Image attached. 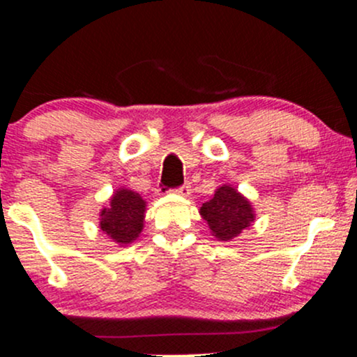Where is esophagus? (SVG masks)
Listing matches in <instances>:
<instances>
[{
    "label": "esophagus",
    "instance_id": "obj_1",
    "mask_svg": "<svg viewBox=\"0 0 357 357\" xmlns=\"http://www.w3.org/2000/svg\"><path fill=\"white\" fill-rule=\"evenodd\" d=\"M174 193L181 195V197H188V195L191 193V186H190V183H185V185H181V186L176 188Z\"/></svg>",
    "mask_w": 357,
    "mask_h": 357
}]
</instances>
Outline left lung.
I'll use <instances>...</instances> for the list:
<instances>
[{
    "instance_id": "obj_1",
    "label": "left lung",
    "mask_w": 357,
    "mask_h": 357,
    "mask_svg": "<svg viewBox=\"0 0 357 357\" xmlns=\"http://www.w3.org/2000/svg\"><path fill=\"white\" fill-rule=\"evenodd\" d=\"M208 222L210 230L218 241H230L237 237L254 220L250 203L230 186H220L210 202L203 203L199 210Z\"/></svg>"
}]
</instances>
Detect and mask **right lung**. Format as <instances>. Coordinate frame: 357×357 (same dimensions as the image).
Wrapping results in <instances>:
<instances>
[{
    "label": "right lung",
    "mask_w": 357,
    "mask_h": 357,
    "mask_svg": "<svg viewBox=\"0 0 357 357\" xmlns=\"http://www.w3.org/2000/svg\"><path fill=\"white\" fill-rule=\"evenodd\" d=\"M146 202L139 193L119 190L113 195L108 208L101 211L100 227L107 236L119 244H130L139 236L144 225Z\"/></svg>",
    "instance_id": "right-lung-1"
}]
</instances>
